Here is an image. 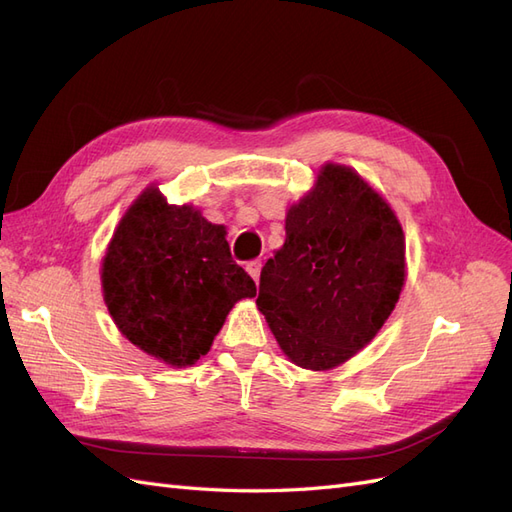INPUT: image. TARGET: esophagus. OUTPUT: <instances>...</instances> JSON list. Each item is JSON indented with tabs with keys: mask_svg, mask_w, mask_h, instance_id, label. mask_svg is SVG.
Masks as SVG:
<instances>
[{
	"mask_svg": "<svg viewBox=\"0 0 512 512\" xmlns=\"http://www.w3.org/2000/svg\"><path fill=\"white\" fill-rule=\"evenodd\" d=\"M245 269H247V273L252 275V280H254V282H258L260 269H262V262H260V260H250V262H247V265H245Z\"/></svg>",
	"mask_w": 512,
	"mask_h": 512,
	"instance_id": "esophagus-1",
	"label": "esophagus"
}]
</instances>
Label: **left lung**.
I'll use <instances>...</instances> for the list:
<instances>
[{
	"mask_svg": "<svg viewBox=\"0 0 512 512\" xmlns=\"http://www.w3.org/2000/svg\"><path fill=\"white\" fill-rule=\"evenodd\" d=\"M406 280L404 230L352 168L322 166L286 213V241L260 271L256 305L288 359L324 371L382 329Z\"/></svg>",
	"mask_w": 512,
	"mask_h": 512,
	"instance_id": "1",
	"label": "left lung"
}]
</instances>
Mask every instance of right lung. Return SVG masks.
Returning <instances> with one entry per match:
<instances>
[{
	"label": "right lung",
	"mask_w": 512,
	"mask_h": 512,
	"mask_svg": "<svg viewBox=\"0 0 512 512\" xmlns=\"http://www.w3.org/2000/svg\"><path fill=\"white\" fill-rule=\"evenodd\" d=\"M102 290L117 329L173 367L194 365L239 299L256 284L230 256L226 228L192 205L147 188L123 215L102 262Z\"/></svg>",
	"instance_id": "right-lung-1"
}]
</instances>
